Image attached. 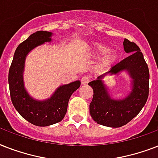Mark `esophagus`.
Wrapping results in <instances>:
<instances>
[{
    "label": "esophagus",
    "instance_id": "1",
    "mask_svg": "<svg viewBox=\"0 0 158 158\" xmlns=\"http://www.w3.org/2000/svg\"><path fill=\"white\" fill-rule=\"evenodd\" d=\"M89 81V76H84L81 79V85H86L87 83Z\"/></svg>",
    "mask_w": 158,
    "mask_h": 158
}]
</instances>
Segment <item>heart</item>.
Listing matches in <instances>:
<instances>
[{"label": "heart", "mask_w": 158, "mask_h": 158, "mask_svg": "<svg viewBox=\"0 0 158 158\" xmlns=\"http://www.w3.org/2000/svg\"><path fill=\"white\" fill-rule=\"evenodd\" d=\"M93 54L95 56H102L99 59L98 68L99 69H106L112 66L117 62L118 59V55L117 52L111 50V47L107 45L102 43H94L92 46Z\"/></svg>", "instance_id": "b5f03b06"}]
</instances>
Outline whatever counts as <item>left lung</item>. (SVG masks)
<instances>
[{
    "label": "left lung",
    "instance_id": "1",
    "mask_svg": "<svg viewBox=\"0 0 158 158\" xmlns=\"http://www.w3.org/2000/svg\"><path fill=\"white\" fill-rule=\"evenodd\" d=\"M124 50L131 55L113 66L98 79L88 83L94 91L89 114L94 122L108 127H121L139 113L147 102L149 92V71L140 49L135 42L125 39ZM128 72L132 79L131 92L123 100L112 99L102 79L107 75Z\"/></svg>",
    "mask_w": 158,
    "mask_h": 158
}]
</instances>
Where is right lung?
<instances>
[{
  "mask_svg": "<svg viewBox=\"0 0 158 158\" xmlns=\"http://www.w3.org/2000/svg\"><path fill=\"white\" fill-rule=\"evenodd\" d=\"M52 32H34L17 47L9 70V85L11 101L15 109L25 120L37 127H48L61 122L67 113L69 99L80 87V81L59 86L52 96L39 101L31 98L25 89L23 79L26 56L32 49L51 41Z\"/></svg>",
  "mask_w": 158,
  "mask_h": 158,
  "instance_id": "add662e5",
  "label": "right lung"
}]
</instances>
